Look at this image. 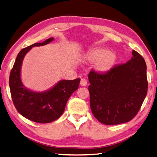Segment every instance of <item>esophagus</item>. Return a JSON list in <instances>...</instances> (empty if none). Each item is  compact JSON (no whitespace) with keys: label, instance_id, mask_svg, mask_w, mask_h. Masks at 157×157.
<instances>
[{"label":"esophagus","instance_id":"obj_1","mask_svg":"<svg viewBox=\"0 0 157 157\" xmlns=\"http://www.w3.org/2000/svg\"><path fill=\"white\" fill-rule=\"evenodd\" d=\"M87 84H88L87 81H86L85 79H81V81H80V85H81L82 86H87Z\"/></svg>","mask_w":157,"mask_h":157}]
</instances>
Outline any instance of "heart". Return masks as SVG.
I'll return each mask as SVG.
<instances>
[{
	"label": "heart",
	"instance_id": "b5f03b06",
	"mask_svg": "<svg viewBox=\"0 0 157 157\" xmlns=\"http://www.w3.org/2000/svg\"><path fill=\"white\" fill-rule=\"evenodd\" d=\"M88 61L94 63V69L100 73H106L115 65L117 56L109 50L98 48L89 51L85 55Z\"/></svg>",
	"mask_w": 157,
	"mask_h": 157
}]
</instances>
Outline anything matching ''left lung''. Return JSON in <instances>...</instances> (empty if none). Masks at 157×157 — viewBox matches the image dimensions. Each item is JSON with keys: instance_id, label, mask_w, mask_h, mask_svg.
<instances>
[{"instance_id": "left-lung-1", "label": "left lung", "mask_w": 157, "mask_h": 157, "mask_svg": "<svg viewBox=\"0 0 157 157\" xmlns=\"http://www.w3.org/2000/svg\"><path fill=\"white\" fill-rule=\"evenodd\" d=\"M132 59L105 73L88 74L90 104L98 121L105 125L128 122L139 111L148 90L146 65L134 50Z\"/></svg>"}]
</instances>
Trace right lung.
<instances>
[{"label": "right lung", "instance_id": "right-lung-1", "mask_svg": "<svg viewBox=\"0 0 157 157\" xmlns=\"http://www.w3.org/2000/svg\"><path fill=\"white\" fill-rule=\"evenodd\" d=\"M54 40L50 38L23 48L17 56L9 76V88L17 111L26 119L40 123L55 121L62 115L70 96L79 87L80 79L60 80L47 90L32 91L25 87L21 78L23 60L34 46H44Z\"/></svg>", "mask_w": 157, "mask_h": 157}]
</instances>
